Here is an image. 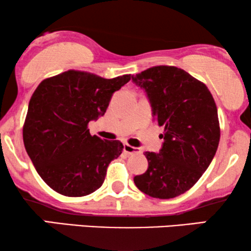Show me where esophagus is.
Listing matches in <instances>:
<instances>
[{"label": "esophagus", "mask_w": 251, "mask_h": 251, "mask_svg": "<svg viewBox=\"0 0 251 251\" xmlns=\"http://www.w3.org/2000/svg\"><path fill=\"white\" fill-rule=\"evenodd\" d=\"M123 151H125V152L128 153V154H138V153L142 152V151H140V149H138V147L130 146V145H128V144H125V145H123Z\"/></svg>", "instance_id": "1"}]
</instances>
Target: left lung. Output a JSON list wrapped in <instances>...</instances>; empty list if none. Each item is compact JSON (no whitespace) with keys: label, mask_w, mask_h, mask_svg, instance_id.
Here are the masks:
<instances>
[{"label":"left lung","mask_w":251,"mask_h":251,"mask_svg":"<svg viewBox=\"0 0 251 251\" xmlns=\"http://www.w3.org/2000/svg\"><path fill=\"white\" fill-rule=\"evenodd\" d=\"M131 78L146 92L154 120L164 126L162 147L159 153L145 152L149 168L133 181L152 198H176L200 179L217 151L215 100L205 84L174 66L151 67Z\"/></svg>","instance_id":"8db88e82"}]
</instances>
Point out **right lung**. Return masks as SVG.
<instances>
[{"label": "right lung", "mask_w": 251, "mask_h": 251, "mask_svg": "<svg viewBox=\"0 0 251 251\" xmlns=\"http://www.w3.org/2000/svg\"><path fill=\"white\" fill-rule=\"evenodd\" d=\"M131 75L104 78L67 71L46 78L30 98L23 129L24 145L48 186L66 197L98 190L112 160L122 153L119 140L91 136L88 123L105 114L113 94Z\"/></svg>", "instance_id": "add662e5"}]
</instances>
